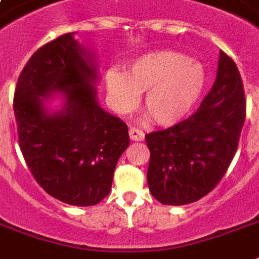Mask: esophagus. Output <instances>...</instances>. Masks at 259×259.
Masks as SVG:
<instances>
[{
    "label": "esophagus",
    "instance_id": "34e87169",
    "mask_svg": "<svg viewBox=\"0 0 259 259\" xmlns=\"http://www.w3.org/2000/svg\"><path fill=\"white\" fill-rule=\"evenodd\" d=\"M129 136L133 141H142L145 138V133L141 129H137V127H130Z\"/></svg>",
    "mask_w": 259,
    "mask_h": 259
}]
</instances>
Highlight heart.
I'll return each mask as SVG.
<instances>
[{"mask_svg":"<svg viewBox=\"0 0 259 259\" xmlns=\"http://www.w3.org/2000/svg\"><path fill=\"white\" fill-rule=\"evenodd\" d=\"M205 84L203 67L188 56L170 51L146 54L132 63L127 72L106 74L107 97L114 109L127 113L144 95V109L156 123L175 125L188 115Z\"/></svg>","mask_w":259,"mask_h":259,"instance_id":"heart-1","label":"heart"}]
</instances>
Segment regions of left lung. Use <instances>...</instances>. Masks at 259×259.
Listing matches in <instances>:
<instances>
[{
	"label": "left lung",
	"instance_id": "8db88e82",
	"mask_svg": "<svg viewBox=\"0 0 259 259\" xmlns=\"http://www.w3.org/2000/svg\"><path fill=\"white\" fill-rule=\"evenodd\" d=\"M245 118L241 74L221 51L215 83L196 113L145 136L150 150L148 185L154 199L183 205L211 192L233 161Z\"/></svg>",
	"mask_w": 259,
	"mask_h": 259
}]
</instances>
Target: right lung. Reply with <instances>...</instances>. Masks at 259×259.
<instances>
[{"mask_svg":"<svg viewBox=\"0 0 259 259\" xmlns=\"http://www.w3.org/2000/svg\"><path fill=\"white\" fill-rule=\"evenodd\" d=\"M94 55L66 33L34 52L18 76L13 110L18 142L42 189L71 205H95L109 195L121 154L129 146L122 119L97 101ZM63 92L62 109L45 102Z\"/></svg>","mask_w":259,"mask_h":259,"instance_id":"1","label":"right lung"}]
</instances>
